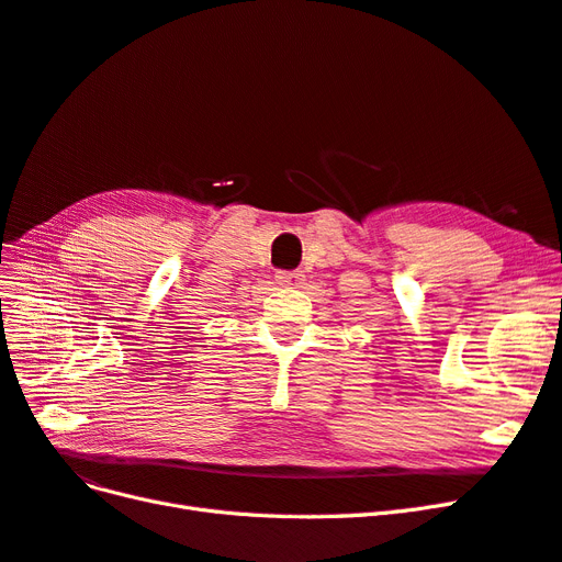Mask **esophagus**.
I'll list each match as a JSON object with an SVG mask.
<instances>
[{"instance_id":"obj_1","label":"esophagus","mask_w":562,"mask_h":562,"mask_svg":"<svg viewBox=\"0 0 562 562\" xmlns=\"http://www.w3.org/2000/svg\"><path fill=\"white\" fill-rule=\"evenodd\" d=\"M277 283L288 285V288H300L304 283V274L302 271H279Z\"/></svg>"}]
</instances>
